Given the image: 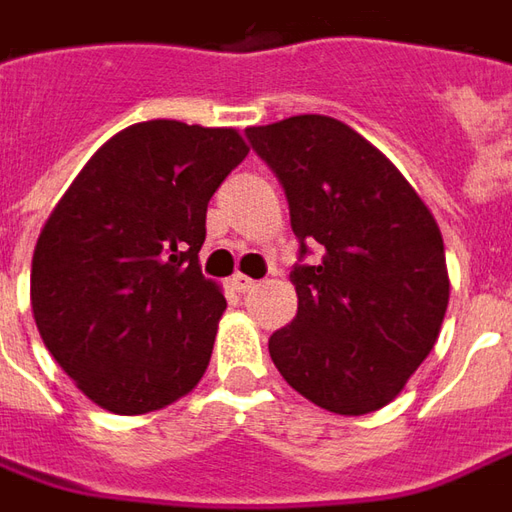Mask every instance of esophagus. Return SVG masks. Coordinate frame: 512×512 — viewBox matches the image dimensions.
I'll return each mask as SVG.
<instances>
[{"instance_id": "34e87169", "label": "esophagus", "mask_w": 512, "mask_h": 512, "mask_svg": "<svg viewBox=\"0 0 512 512\" xmlns=\"http://www.w3.org/2000/svg\"><path fill=\"white\" fill-rule=\"evenodd\" d=\"M231 287H234L236 292H250L253 287H256V281L248 276H242V273H236V276L231 278Z\"/></svg>"}]
</instances>
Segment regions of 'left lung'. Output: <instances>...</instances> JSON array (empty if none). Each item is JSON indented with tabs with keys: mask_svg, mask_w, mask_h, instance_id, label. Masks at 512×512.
I'll use <instances>...</instances> for the list:
<instances>
[{
	"mask_svg": "<svg viewBox=\"0 0 512 512\" xmlns=\"http://www.w3.org/2000/svg\"><path fill=\"white\" fill-rule=\"evenodd\" d=\"M245 133L284 186L301 259L320 245V262L290 273L298 315L270 337V357L323 410H382L438 343L449 306L438 222L340 119L301 114Z\"/></svg>",
	"mask_w": 512,
	"mask_h": 512,
	"instance_id": "1",
	"label": "left lung"
}]
</instances>
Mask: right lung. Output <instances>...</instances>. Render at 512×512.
<instances>
[{"instance_id":"obj_1","label":"right lung","mask_w":512,"mask_h":512,"mask_svg":"<svg viewBox=\"0 0 512 512\" xmlns=\"http://www.w3.org/2000/svg\"><path fill=\"white\" fill-rule=\"evenodd\" d=\"M245 155L234 128L139 122L88 158L44 222L35 326L102 410H161L203 379L225 298L197 253L211 195Z\"/></svg>"}]
</instances>
